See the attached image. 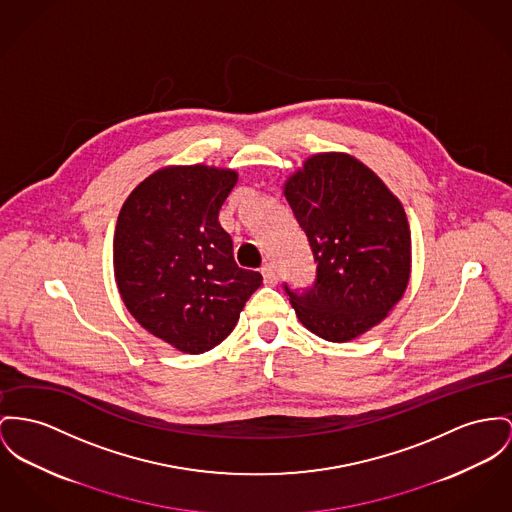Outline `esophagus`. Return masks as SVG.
<instances>
[{
    "instance_id": "34e87169",
    "label": "esophagus",
    "mask_w": 512,
    "mask_h": 512,
    "mask_svg": "<svg viewBox=\"0 0 512 512\" xmlns=\"http://www.w3.org/2000/svg\"><path fill=\"white\" fill-rule=\"evenodd\" d=\"M262 275H264V283L266 285H275L277 283V272H275V266L273 264H266L262 268Z\"/></svg>"
}]
</instances>
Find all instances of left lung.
<instances>
[{
    "label": "left lung",
    "mask_w": 512,
    "mask_h": 512,
    "mask_svg": "<svg viewBox=\"0 0 512 512\" xmlns=\"http://www.w3.org/2000/svg\"><path fill=\"white\" fill-rule=\"evenodd\" d=\"M285 200L307 235L316 279L283 285L301 324L328 341L355 340L380 324L408 287L411 235L400 200L345 153H318L291 174Z\"/></svg>",
    "instance_id": "left-lung-1"
}]
</instances>
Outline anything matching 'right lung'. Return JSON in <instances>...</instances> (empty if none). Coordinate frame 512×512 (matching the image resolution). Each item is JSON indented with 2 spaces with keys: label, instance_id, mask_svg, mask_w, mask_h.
Here are the masks:
<instances>
[{
  "label": "right lung",
  "instance_id": "1",
  "mask_svg": "<svg viewBox=\"0 0 512 512\" xmlns=\"http://www.w3.org/2000/svg\"><path fill=\"white\" fill-rule=\"evenodd\" d=\"M239 174L205 165L165 167L122 205L114 231V277L126 308L155 338L204 353L237 326L262 285L242 270L219 209Z\"/></svg>",
  "mask_w": 512,
  "mask_h": 512
}]
</instances>
